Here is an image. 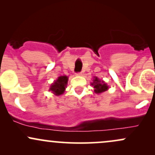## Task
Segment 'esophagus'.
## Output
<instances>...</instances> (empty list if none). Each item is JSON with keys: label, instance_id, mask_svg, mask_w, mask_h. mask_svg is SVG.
<instances>
[{"label": "esophagus", "instance_id": "esophagus-1", "mask_svg": "<svg viewBox=\"0 0 155 155\" xmlns=\"http://www.w3.org/2000/svg\"><path fill=\"white\" fill-rule=\"evenodd\" d=\"M76 76H81V75H82V73H81V72H79V73H76Z\"/></svg>", "mask_w": 155, "mask_h": 155}]
</instances>
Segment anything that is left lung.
<instances>
[{
	"label": "left lung",
	"instance_id": "obj_1",
	"mask_svg": "<svg viewBox=\"0 0 155 155\" xmlns=\"http://www.w3.org/2000/svg\"><path fill=\"white\" fill-rule=\"evenodd\" d=\"M91 85L93 86L94 92L97 94L102 93L108 89L107 84L105 83L103 80L99 79L97 77H94L93 82L91 83Z\"/></svg>",
	"mask_w": 155,
	"mask_h": 155
}]
</instances>
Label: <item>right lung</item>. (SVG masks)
Wrapping results in <instances>:
<instances>
[{
    "label": "right lung",
    "instance_id": "add662e5",
    "mask_svg": "<svg viewBox=\"0 0 155 155\" xmlns=\"http://www.w3.org/2000/svg\"><path fill=\"white\" fill-rule=\"evenodd\" d=\"M68 80V77L66 76H59L58 79L54 81V83L51 84L49 91H51L57 96L63 94L67 86Z\"/></svg>",
    "mask_w": 155,
    "mask_h": 155
}]
</instances>
